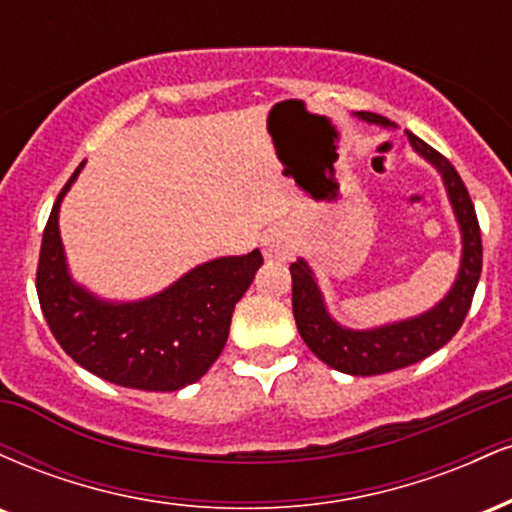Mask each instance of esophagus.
I'll return each mask as SVG.
<instances>
[{"label": "esophagus", "instance_id": "1", "mask_svg": "<svg viewBox=\"0 0 512 512\" xmlns=\"http://www.w3.org/2000/svg\"><path fill=\"white\" fill-rule=\"evenodd\" d=\"M262 245H264V257H267V260H276V262L289 260L291 248H293L289 233H286L284 228H272V231L264 236Z\"/></svg>", "mask_w": 512, "mask_h": 512}]
</instances>
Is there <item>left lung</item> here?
<instances>
[{
    "instance_id": "left-lung-1",
    "label": "left lung",
    "mask_w": 512,
    "mask_h": 512,
    "mask_svg": "<svg viewBox=\"0 0 512 512\" xmlns=\"http://www.w3.org/2000/svg\"><path fill=\"white\" fill-rule=\"evenodd\" d=\"M358 117L375 122V125L392 127V122L378 113H358ZM407 137L411 146L443 173L452 209H455L462 228V267L452 291L433 310L414 317V320L397 322V325L354 332L339 327L327 315L308 264L303 260L293 262L289 269L293 281V317H296L298 332L320 361L349 375L390 373V370L424 361L440 346L448 344L469 313L481 276V255H484L481 252V228L472 197H469L460 173L448 158L428 146L424 139L414 137L411 132H407Z\"/></svg>"
}]
</instances>
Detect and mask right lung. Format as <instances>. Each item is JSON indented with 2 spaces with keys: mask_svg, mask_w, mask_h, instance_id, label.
I'll list each match as a JSON object with an SVG mask.
<instances>
[{
  "mask_svg": "<svg viewBox=\"0 0 512 512\" xmlns=\"http://www.w3.org/2000/svg\"><path fill=\"white\" fill-rule=\"evenodd\" d=\"M79 168L62 187L40 243V310L52 337L88 373L122 387L173 392L197 383L226 346L236 303L262 264V252L199 264L170 289L139 303H103L72 284L57 214Z\"/></svg>",
  "mask_w": 512,
  "mask_h": 512,
  "instance_id": "right-lung-1",
  "label": "right lung"
}]
</instances>
